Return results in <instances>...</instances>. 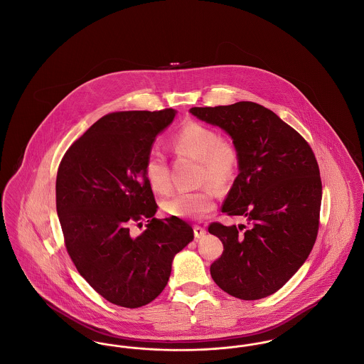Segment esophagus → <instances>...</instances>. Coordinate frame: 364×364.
I'll use <instances>...</instances> for the list:
<instances>
[{
	"label": "esophagus",
	"instance_id": "1",
	"mask_svg": "<svg viewBox=\"0 0 364 364\" xmlns=\"http://www.w3.org/2000/svg\"><path fill=\"white\" fill-rule=\"evenodd\" d=\"M193 235H195L196 239H200L206 235V229L203 226L195 225L193 226Z\"/></svg>",
	"mask_w": 364,
	"mask_h": 364
}]
</instances>
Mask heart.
<instances>
[{"label":"heart","mask_w":364,"mask_h":364,"mask_svg":"<svg viewBox=\"0 0 364 364\" xmlns=\"http://www.w3.org/2000/svg\"><path fill=\"white\" fill-rule=\"evenodd\" d=\"M174 151L200 161L199 183H210L218 190L228 188L239 171L240 153L235 143L205 124L191 122L183 125L172 138ZM143 174L149 186L158 193L172 190L171 169L165 153L151 149L144 158ZM217 208V192L206 186L193 192H177L164 200L168 215L184 220H203Z\"/></svg>","instance_id":"1"}]
</instances>
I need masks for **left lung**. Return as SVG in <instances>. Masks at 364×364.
<instances>
[{"instance_id": "1", "label": "left lung", "mask_w": 364, "mask_h": 364, "mask_svg": "<svg viewBox=\"0 0 364 364\" xmlns=\"http://www.w3.org/2000/svg\"><path fill=\"white\" fill-rule=\"evenodd\" d=\"M218 125L240 153V173L223 205L247 226L211 223L223 244L210 266L214 282L242 300L276 294L309 258L319 229L322 181L310 144L274 112L255 102L192 107Z\"/></svg>"}]
</instances>
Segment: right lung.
<instances>
[{
  "label": "right lung",
  "instance_id": "1",
  "mask_svg": "<svg viewBox=\"0 0 364 364\" xmlns=\"http://www.w3.org/2000/svg\"><path fill=\"white\" fill-rule=\"evenodd\" d=\"M173 109L109 113L72 143L55 180V206L70 259L107 301L138 309L166 287L174 255L193 239L186 221L156 220L143 164ZM146 223L134 237L130 229Z\"/></svg>",
  "mask_w": 364,
  "mask_h": 364
}]
</instances>
